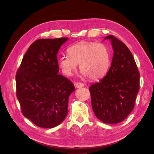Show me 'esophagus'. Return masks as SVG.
<instances>
[{"label": "esophagus", "mask_w": 154, "mask_h": 154, "mask_svg": "<svg viewBox=\"0 0 154 154\" xmlns=\"http://www.w3.org/2000/svg\"><path fill=\"white\" fill-rule=\"evenodd\" d=\"M84 84L83 83H81V82H77V83L75 84V87L77 88H79L82 87H84Z\"/></svg>", "instance_id": "esophagus-1"}]
</instances>
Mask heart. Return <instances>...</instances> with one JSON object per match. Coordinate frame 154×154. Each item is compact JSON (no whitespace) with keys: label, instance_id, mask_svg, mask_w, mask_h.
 Instances as JSON below:
<instances>
[{"label":"heart","instance_id":"1","mask_svg":"<svg viewBox=\"0 0 154 154\" xmlns=\"http://www.w3.org/2000/svg\"><path fill=\"white\" fill-rule=\"evenodd\" d=\"M68 56L58 58V66L66 76H71L79 64L80 70L91 79L103 77L111 64V52L105 45L93 42H82L67 49Z\"/></svg>","mask_w":154,"mask_h":154}]
</instances>
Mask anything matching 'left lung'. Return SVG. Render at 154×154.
<instances>
[{
	"instance_id": "left-lung-1",
	"label": "left lung",
	"mask_w": 154,
	"mask_h": 154,
	"mask_svg": "<svg viewBox=\"0 0 154 154\" xmlns=\"http://www.w3.org/2000/svg\"><path fill=\"white\" fill-rule=\"evenodd\" d=\"M114 54L111 67L99 82L89 87L91 105L96 117L103 123L123 121L133 109L140 89V72L133 56L124 43L113 35Z\"/></svg>"
}]
</instances>
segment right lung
<instances>
[{
	"instance_id": "obj_1",
	"label": "right lung",
	"mask_w": 154,
	"mask_h": 154,
	"mask_svg": "<svg viewBox=\"0 0 154 154\" xmlns=\"http://www.w3.org/2000/svg\"><path fill=\"white\" fill-rule=\"evenodd\" d=\"M68 38L40 39L29 47L17 72V97L26 118L51 128L68 114V98L75 86L58 75L57 54Z\"/></svg>"
}]
</instances>
